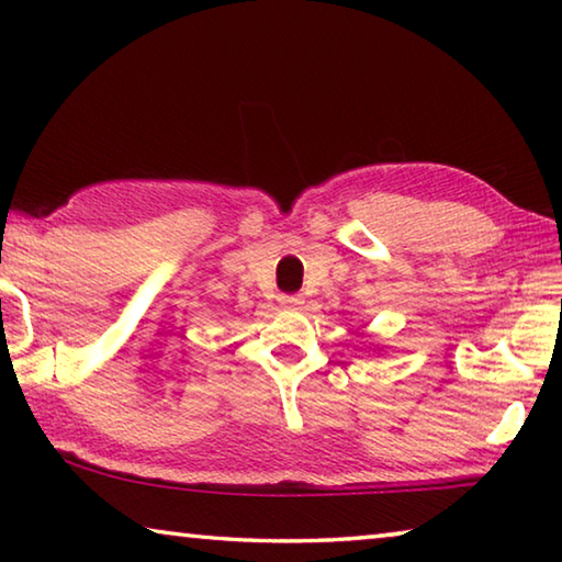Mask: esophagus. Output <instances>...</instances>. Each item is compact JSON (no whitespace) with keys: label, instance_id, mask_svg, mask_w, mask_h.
Wrapping results in <instances>:
<instances>
[{"label":"esophagus","instance_id":"esophagus-1","mask_svg":"<svg viewBox=\"0 0 562 562\" xmlns=\"http://www.w3.org/2000/svg\"><path fill=\"white\" fill-rule=\"evenodd\" d=\"M280 304H282L284 310H302L304 300L300 297V294H282V297H280Z\"/></svg>","mask_w":562,"mask_h":562}]
</instances>
